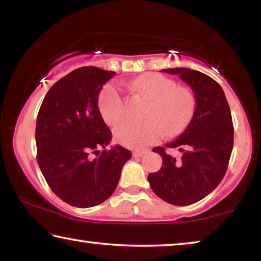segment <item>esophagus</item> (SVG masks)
Returning <instances> with one entry per match:
<instances>
[{
  "mask_svg": "<svg viewBox=\"0 0 261 261\" xmlns=\"http://www.w3.org/2000/svg\"><path fill=\"white\" fill-rule=\"evenodd\" d=\"M148 152V149H141V151H135L134 153H132V155H134L135 158H141L143 155H145Z\"/></svg>",
  "mask_w": 261,
  "mask_h": 261,
  "instance_id": "1",
  "label": "esophagus"
}]
</instances>
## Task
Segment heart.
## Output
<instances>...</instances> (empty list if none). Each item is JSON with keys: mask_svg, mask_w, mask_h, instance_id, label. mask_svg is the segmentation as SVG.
I'll list each match as a JSON object with an SVG mask.
<instances>
[{"mask_svg": "<svg viewBox=\"0 0 261 261\" xmlns=\"http://www.w3.org/2000/svg\"><path fill=\"white\" fill-rule=\"evenodd\" d=\"M132 88L151 100V105L144 116L146 122H126L115 129V138L123 146L144 148L166 135H178L191 120L196 98L191 90L177 86L174 79L149 72L134 81ZM98 106L108 125L116 126L126 117V98L113 83L107 84L100 92Z\"/></svg>", "mask_w": 261, "mask_h": 261, "instance_id": "1", "label": "heart"}]
</instances>
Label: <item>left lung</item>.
Returning <instances> with one entry per match:
<instances>
[{"instance_id": "obj_1", "label": "left lung", "mask_w": 261, "mask_h": 261, "mask_svg": "<svg viewBox=\"0 0 261 261\" xmlns=\"http://www.w3.org/2000/svg\"><path fill=\"white\" fill-rule=\"evenodd\" d=\"M177 74L192 88L196 96L193 117L177 139L167 144L184 154L179 161L158 146L162 167L148 175L151 188L162 200L188 206L201 200L218 187L226 174L233 145L230 108L222 87L213 78L188 68L163 69Z\"/></svg>"}]
</instances>
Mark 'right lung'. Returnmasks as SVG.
Segmentation results:
<instances>
[{
    "instance_id": "1",
    "label": "right lung",
    "mask_w": 261,
    "mask_h": 261,
    "mask_svg": "<svg viewBox=\"0 0 261 261\" xmlns=\"http://www.w3.org/2000/svg\"><path fill=\"white\" fill-rule=\"evenodd\" d=\"M115 74L96 67L73 70L50 87L38 113V165L51 191L79 208L107 200L132 156L120 145L106 149L112 131L101 116L98 98Z\"/></svg>"
}]
</instances>
